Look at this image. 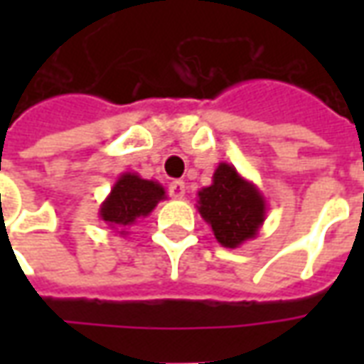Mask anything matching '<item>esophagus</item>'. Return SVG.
I'll list each match as a JSON object with an SVG mask.
<instances>
[{"instance_id": "1", "label": "esophagus", "mask_w": 364, "mask_h": 364, "mask_svg": "<svg viewBox=\"0 0 364 364\" xmlns=\"http://www.w3.org/2000/svg\"><path fill=\"white\" fill-rule=\"evenodd\" d=\"M169 195L173 198L185 197V183L183 181H171L169 183Z\"/></svg>"}]
</instances>
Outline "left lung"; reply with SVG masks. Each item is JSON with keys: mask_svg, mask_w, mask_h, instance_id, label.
Masks as SVG:
<instances>
[{"mask_svg": "<svg viewBox=\"0 0 364 364\" xmlns=\"http://www.w3.org/2000/svg\"><path fill=\"white\" fill-rule=\"evenodd\" d=\"M197 208L224 247H240L259 234L267 216L261 191L226 161L214 169L213 183L198 191Z\"/></svg>", "mask_w": 364, "mask_h": 364, "instance_id": "1", "label": "left lung"}]
</instances>
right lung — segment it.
Instances as JSON below:
<instances>
[{
  "label": "right lung",
  "instance_id": "1",
  "mask_svg": "<svg viewBox=\"0 0 364 364\" xmlns=\"http://www.w3.org/2000/svg\"><path fill=\"white\" fill-rule=\"evenodd\" d=\"M164 198H167L166 189L158 181L142 179L138 173L127 171L117 179L111 193L101 203L99 216L109 228L119 230L120 236H124L127 226L148 216Z\"/></svg>",
  "mask_w": 364,
  "mask_h": 364
}]
</instances>
